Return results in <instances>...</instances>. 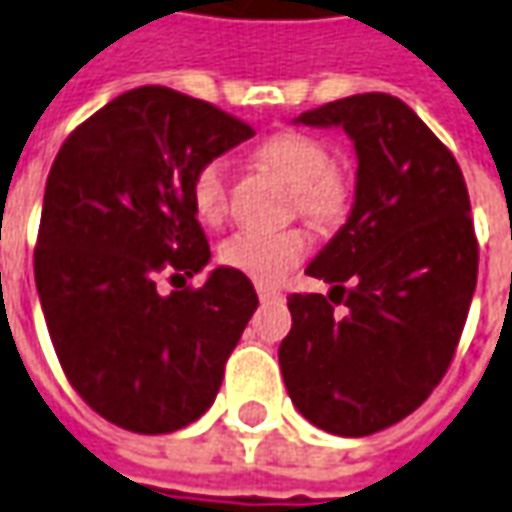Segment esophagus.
<instances>
[{"instance_id": "obj_1", "label": "esophagus", "mask_w": 512, "mask_h": 512, "mask_svg": "<svg viewBox=\"0 0 512 512\" xmlns=\"http://www.w3.org/2000/svg\"><path fill=\"white\" fill-rule=\"evenodd\" d=\"M257 297H260V302L283 300V294L277 288H269V285H257Z\"/></svg>"}]
</instances>
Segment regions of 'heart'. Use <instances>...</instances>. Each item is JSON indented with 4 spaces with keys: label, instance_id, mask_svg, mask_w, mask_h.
Instances as JSON below:
<instances>
[{
    "label": "heart",
    "instance_id": "1",
    "mask_svg": "<svg viewBox=\"0 0 512 512\" xmlns=\"http://www.w3.org/2000/svg\"><path fill=\"white\" fill-rule=\"evenodd\" d=\"M257 159L269 165L288 187H294V201L302 215L328 224L347 207V184L330 168L325 142L300 131H280L257 148ZM229 165L227 159H207L190 182V196L204 221H221L227 212ZM311 249V238L297 227L260 232L243 229L221 246V263L241 271L255 283H280Z\"/></svg>",
    "mask_w": 512,
    "mask_h": 512
}]
</instances>
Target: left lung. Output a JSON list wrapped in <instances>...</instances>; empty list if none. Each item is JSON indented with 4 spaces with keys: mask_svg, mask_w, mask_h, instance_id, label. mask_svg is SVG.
Listing matches in <instances>:
<instances>
[{
    "mask_svg": "<svg viewBox=\"0 0 512 512\" xmlns=\"http://www.w3.org/2000/svg\"><path fill=\"white\" fill-rule=\"evenodd\" d=\"M294 123L342 128L358 170L347 221L305 269L333 288L288 297L280 370L316 429L367 437L412 415L454 358L479 263L468 187L398 97H342Z\"/></svg>",
    "mask_w": 512,
    "mask_h": 512,
    "instance_id": "1",
    "label": "left lung"
}]
</instances>
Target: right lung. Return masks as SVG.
<instances>
[{"instance_id": "add662e5", "label": "right lung", "mask_w": 512, "mask_h": 512, "mask_svg": "<svg viewBox=\"0 0 512 512\" xmlns=\"http://www.w3.org/2000/svg\"><path fill=\"white\" fill-rule=\"evenodd\" d=\"M255 134L168 86L123 92L78 125L52 162L36 243V288L69 384L97 415L168 434L204 415L257 308L252 280L210 263L190 182Z\"/></svg>"}]
</instances>
